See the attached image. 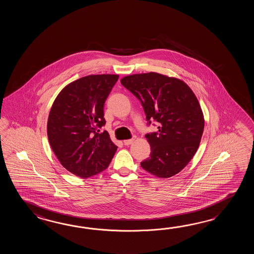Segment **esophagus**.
Returning a JSON list of instances; mask_svg holds the SVG:
<instances>
[{
  "label": "esophagus",
  "instance_id": "1",
  "mask_svg": "<svg viewBox=\"0 0 254 254\" xmlns=\"http://www.w3.org/2000/svg\"><path fill=\"white\" fill-rule=\"evenodd\" d=\"M135 139H136V136H133L131 139H129V140H124V144L125 145H129V144H131L133 141H134Z\"/></svg>",
  "mask_w": 254,
  "mask_h": 254
}]
</instances>
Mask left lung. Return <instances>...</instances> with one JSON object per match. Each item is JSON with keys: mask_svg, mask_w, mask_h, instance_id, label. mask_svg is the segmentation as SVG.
<instances>
[{"mask_svg": "<svg viewBox=\"0 0 254 254\" xmlns=\"http://www.w3.org/2000/svg\"><path fill=\"white\" fill-rule=\"evenodd\" d=\"M124 86L137 98L148 125L158 131L147 133L151 154L140 166L159 178L180 173L194 156L204 129V118L193 92L179 79L156 72L126 76Z\"/></svg>", "mask_w": 254, "mask_h": 254, "instance_id": "1", "label": "left lung"}]
</instances>
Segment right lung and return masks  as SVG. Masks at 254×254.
<instances>
[{
	"label": "right lung",
	"instance_id": "right-lung-1",
	"mask_svg": "<svg viewBox=\"0 0 254 254\" xmlns=\"http://www.w3.org/2000/svg\"><path fill=\"white\" fill-rule=\"evenodd\" d=\"M119 75L82 77L64 87L49 114L47 134L54 154L64 167L81 178L104 171L117 146L105 125L103 106Z\"/></svg>",
	"mask_w": 254,
	"mask_h": 254
}]
</instances>
